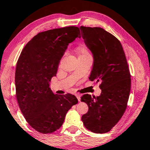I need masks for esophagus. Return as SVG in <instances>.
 <instances>
[{"mask_svg": "<svg viewBox=\"0 0 150 150\" xmlns=\"http://www.w3.org/2000/svg\"><path fill=\"white\" fill-rule=\"evenodd\" d=\"M75 96H76V97L77 98V99H78V100H79V102L81 101V95H80V94H79V93H76Z\"/></svg>", "mask_w": 150, "mask_h": 150, "instance_id": "esophagus-1", "label": "esophagus"}]
</instances>
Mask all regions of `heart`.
I'll list each match as a JSON object with an SVG mask.
<instances>
[{
  "label": "heart",
  "instance_id": "heart-1",
  "mask_svg": "<svg viewBox=\"0 0 150 150\" xmlns=\"http://www.w3.org/2000/svg\"><path fill=\"white\" fill-rule=\"evenodd\" d=\"M77 52L79 53V57H85V56H87V55L90 54L88 49L86 48L85 46H79V48H77Z\"/></svg>",
  "mask_w": 150,
  "mask_h": 150
}]
</instances>
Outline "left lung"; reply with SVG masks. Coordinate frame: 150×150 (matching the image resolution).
Here are the masks:
<instances>
[{
	"label": "left lung",
	"mask_w": 150,
	"mask_h": 150,
	"mask_svg": "<svg viewBox=\"0 0 150 150\" xmlns=\"http://www.w3.org/2000/svg\"><path fill=\"white\" fill-rule=\"evenodd\" d=\"M82 37L93 57L89 79L100 82V96L85 94L81 102L89 110L82 116L85 127L101 134L109 132L126 109L130 92L131 79L124 49L120 41L100 27L81 26Z\"/></svg>",
	"instance_id": "left-lung-1"
}]
</instances>
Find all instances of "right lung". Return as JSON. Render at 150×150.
<instances>
[{"label": "right lung", "mask_w": 150, "mask_h": 150, "mask_svg": "<svg viewBox=\"0 0 150 150\" xmlns=\"http://www.w3.org/2000/svg\"><path fill=\"white\" fill-rule=\"evenodd\" d=\"M77 26L36 35L22 50L16 68V98L26 122L43 134L60 128L67 112L78 103L72 94H54L50 82L69 43L81 38Z\"/></svg>", "instance_id": "obj_1"}]
</instances>
